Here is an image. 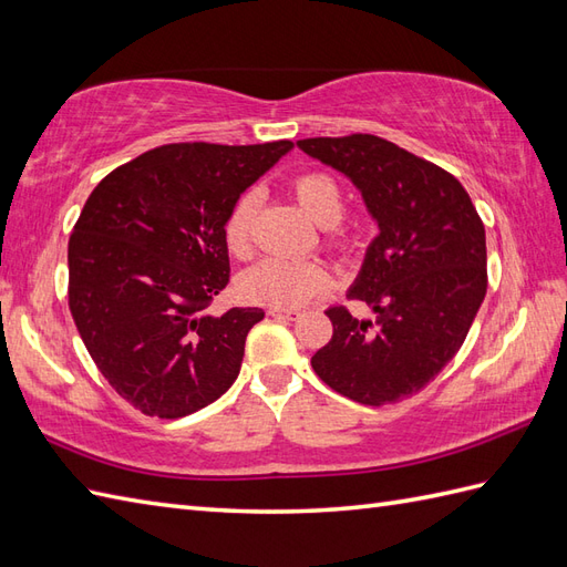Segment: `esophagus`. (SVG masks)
<instances>
[{
    "label": "esophagus",
    "instance_id": "1",
    "mask_svg": "<svg viewBox=\"0 0 567 567\" xmlns=\"http://www.w3.org/2000/svg\"><path fill=\"white\" fill-rule=\"evenodd\" d=\"M269 317H276V320H298L300 310H281V308H269L267 310Z\"/></svg>",
    "mask_w": 567,
    "mask_h": 567
}]
</instances>
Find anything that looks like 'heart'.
<instances>
[{
	"instance_id": "b5f03b06",
	"label": "heart",
	"mask_w": 567,
	"mask_h": 567,
	"mask_svg": "<svg viewBox=\"0 0 567 567\" xmlns=\"http://www.w3.org/2000/svg\"><path fill=\"white\" fill-rule=\"evenodd\" d=\"M293 195L306 214L324 228L337 226L343 214V189L337 177L322 171H308L293 177ZM259 206V195L247 189L233 202L224 220V240L228 250L245 257L252 247V220ZM329 271L315 259L267 257L245 269L238 279V293L257 306L291 310L329 288Z\"/></svg>"
}]
</instances>
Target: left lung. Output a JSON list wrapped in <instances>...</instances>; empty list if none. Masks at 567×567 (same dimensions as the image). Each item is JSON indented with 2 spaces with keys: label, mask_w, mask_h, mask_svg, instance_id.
Returning a JSON list of instances; mask_svg holds the SVG:
<instances>
[{
  "label": "left lung",
  "mask_w": 567,
  "mask_h": 567,
  "mask_svg": "<svg viewBox=\"0 0 567 567\" xmlns=\"http://www.w3.org/2000/svg\"><path fill=\"white\" fill-rule=\"evenodd\" d=\"M308 156L347 175L378 224L349 298L372 320L329 308L334 327L312 368L365 406L421 392L468 334L486 296V230L460 179L372 134L300 140Z\"/></svg>",
  "instance_id": "1"
}]
</instances>
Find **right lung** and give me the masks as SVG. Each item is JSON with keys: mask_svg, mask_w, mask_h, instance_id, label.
<instances>
[{"mask_svg": "<svg viewBox=\"0 0 567 567\" xmlns=\"http://www.w3.org/2000/svg\"><path fill=\"white\" fill-rule=\"evenodd\" d=\"M293 148L168 144L105 175L69 238V310L115 392L183 419L228 392L265 310L206 312L228 284L226 214Z\"/></svg>", "mask_w": 567, "mask_h": 567, "instance_id": "1", "label": "right lung"}]
</instances>
